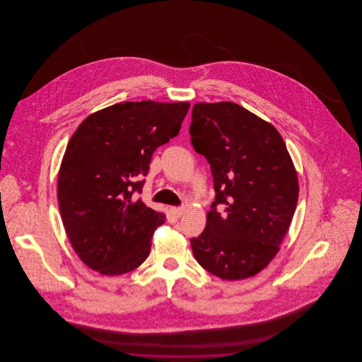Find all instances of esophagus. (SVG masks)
<instances>
[{"instance_id":"esophagus-1","label":"esophagus","mask_w":362,"mask_h":362,"mask_svg":"<svg viewBox=\"0 0 362 362\" xmlns=\"http://www.w3.org/2000/svg\"><path fill=\"white\" fill-rule=\"evenodd\" d=\"M171 213H173L175 217H182L183 213H185V207H171Z\"/></svg>"}]
</instances>
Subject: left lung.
I'll return each instance as SVG.
<instances>
[{"instance_id":"8db88e82","label":"left lung","mask_w":362,"mask_h":362,"mask_svg":"<svg viewBox=\"0 0 362 362\" xmlns=\"http://www.w3.org/2000/svg\"><path fill=\"white\" fill-rule=\"evenodd\" d=\"M191 117V144L206 157L216 191L205 230L189 240L192 254L221 279L255 276L279 251L297 206L291 155L272 123L239 104H194Z\"/></svg>"}]
</instances>
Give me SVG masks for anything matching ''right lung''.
<instances>
[{"instance_id":"add662e5","label":"right lung","mask_w":362,"mask_h":362,"mask_svg":"<svg viewBox=\"0 0 362 362\" xmlns=\"http://www.w3.org/2000/svg\"><path fill=\"white\" fill-rule=\"evenodd\" d=\"M189 103L114 104L90 114L70 138L58 173V202L68 239L95 272L119 276L148 258L165 214L141 192L152 155L179 134Z\"/></svg>"}]
</instances>
